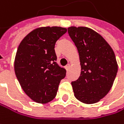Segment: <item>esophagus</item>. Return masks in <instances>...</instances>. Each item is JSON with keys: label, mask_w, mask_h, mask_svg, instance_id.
I'll use <instances>...</instances> for the list:
<instances>
[{"label": "esophagus", "mask_w": 124, "mask_h": 124, "mask_svg": "<svg viewBox=\"0 0 124 124\" xmlns=\"http://www.w3.org/2000/svg\"><path fill=\"white\" fill-rule=\"evenodd\" d=\"M70 64H67V65L65 66V69H66V70H68L70 69Z\"/></svg>", "instance_id": "obj_1"}]
</instances>
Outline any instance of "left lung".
<instances>
[{"label": "left lung", "mask_w": 124, "mask_h": 124, "mask_svg": "<svg viewBox=\"0 0 124 124\" xmlns=\"http://www.w3.org/2000/svg\"><path fill=\"white\" fill-rule=\"evenodd\" d=\"M79 55L81 74L72 82L74 96L91 104L103 99L112 87L118 72L114 52L105 39L87 27L68 28Z\"/></svg>", "instance_id": "1"}]
</instances>
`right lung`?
Here are the masks:
<instances>
[{"label": "right lung", "instance_id": "add662e5", "mask_svg": "<svg viewBox=\"0 0 124 124\" xmlns=\"http://www.w3.org/2000/svg\"><path fill=\"white\" fill-rule=\"evenodd\" d=\"M67 28L41 27L28 33L20 43L14 70L24 92L35 102L46 104L57 94L66 70L57 63L54 45Z\"/></svg>", "mask_w": 124, "mask_h": 124}]
</instances>
